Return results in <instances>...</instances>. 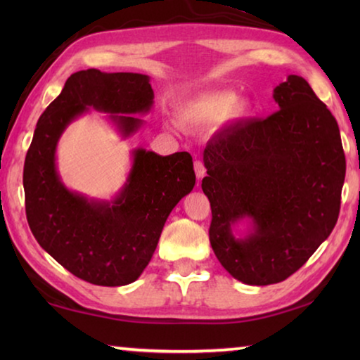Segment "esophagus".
<instances>
[{
  "label": "esophagus",
  "mask_w": 360,
  "mask_h": 360,
  "mask_svg": "<svg viewBox=\"0 0 360 360\" xmlns=\"http://www.w3.org/2000/svg\"><path fill=\"white\" fill-rule=\"evenodd\" d=\"M193 168H195V174H197V179L200 181L206 174V168L203 165L202 160H195L193 162Z\"/></svg>",
  "instance_id": "esophagus-1"
}]
</instances>
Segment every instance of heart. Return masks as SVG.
<instances>
[{
	"instance_id": "obj_1",
	"label": "heart",
	"mask_w": 360,
	"mask_h": 360,
	"mask_svg": "<svg viewBox=\"0 0 360 360\" xmlns=\"http://www.w3.org/2000/svg\"><path fill=\"white\" fill-rule=\"evenodd\" d=\"M236 98L238 96L231 90L205 94L188 105L184 119L188 124L205 125L222 120L229 112L245 114L248 111V103L236 101Z\"/></svg>"
}]
</instances>
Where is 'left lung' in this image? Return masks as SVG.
I'll return each instance as SVG.
<instances>
[{
	"label": "left lung",
	"mask_w": 360,
	"mask_h": 360,
	"mask_svg": "<svg viewBox=\"0 0 360 360\" xmlns=\"http://www.w3.org/2000/svg\"><path fill=\"white\" fill-rule=\"evenodd\" d=\"M273 98L279 111L217 133L203 152L212 251L251 285L284 281L327 240L346 174L337 120L309 84L290 75ZM246 217L252 233L235 239L231 225Z\"/></svg>",
	"instance_id": "left-lung-1"
}]
</instances>
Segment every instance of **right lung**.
Here are the masks:
<instances>
[{
	"instance_id": "right-lung-1",
	"label": "right lung",
	"mask_w": 360,
	"mask_h": 360,
	"mask_svg": "<svg viewBox=\"0 0 360 360\" xmlns=\"http://www.w3.org/2000/svg\"><path fill=\"white\" fill-rule=\"evenodd\" d=\"M154 90L138 72L77 71L36 124L23 167L27 221L36 241L72 275L96 285L136 281L152 259L167 217L195 186L188 152L162 157L133 150L125 186L112 202L68 191L56 167L57 143L89 108L109 112L124 136L141 127Z\"/></svg>"
}]
</instances>
